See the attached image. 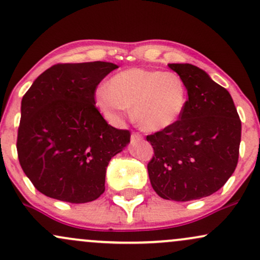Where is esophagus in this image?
Instances as JSON below:
<instances>
[{
	"instance_id": "esophagus-1",
	"label": "esophagus",
	"mask_w": 260,
	"mask_h": 260,
	"mask_svg": "<svg viewBox=\"0 0 260 260\" xmlns=\"http://www.w3.org/2000/svg\"><path fill=\"white\" fill-rule=\"evenodd\" d=\"M143 139V137L140 136L139 133H132V136H131V140H132L133 143H136V142H139V140H142Z\"/></svg>"
}]
</instances>
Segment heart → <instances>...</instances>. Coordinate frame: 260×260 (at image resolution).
<instances>
[{
    "label": "heart",
    "mask_w": 260,
    "mask_h": 260,
    "mask_svg": "<svg viewBox=\"0 0 260 260\" xmlns=\"http://www.w3.org/2000/svg\"><path fill=\"white\" fill-rule=\"evenodd\" d=\"M187 103L188 89L181 76L139 67L116 73L95 92V104L107 120L117 122L132 106L134 122L153 133L175 126Z\"/></svg>",
    "instance_id": "obj_1"
}]
</instances>
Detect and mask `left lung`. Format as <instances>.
Wrapping results in <instances>:
<instances>
[{
  "label": "left lung",
  "instance_id": "left-lung-1",
  "mask_svg": "<svg viewBox=\"0 0 260 260\" xmlns=\"http://www.w3.org/2000/svg\"><path fill=\"white\" fill-rule=\"evenodd\" d=\"M186 83L188 103L180 121L147 137L154 148L148 164L151 187L175 202L217 192L234 174L241 143V120L230 92L190 63H170Z\"/></svg>",
  "mask_w": 260,
  "mask_h": 260
}]
</instances>
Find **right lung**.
Returning a JSON list of instances; mask_svg holds the SVG:
<instances>
[{
	"mask_svg": "<svg viewBox=\"0 0 260 260\" xmlns=\"http://www.w3.org/2000/svg\"><path fill=\"white\" fill-rule=\"evenodd\" d=\"M111 62L55 64L32 82L22 99L17 150L39 192L67 203L98 199L110 160L129 143L95 107V89Z\"/></svg>",
	"mask_w": 260,
	"mask_h": 260,
	"instance_id": "add662e5",
	"label": "right lung"
}]
</instances>
